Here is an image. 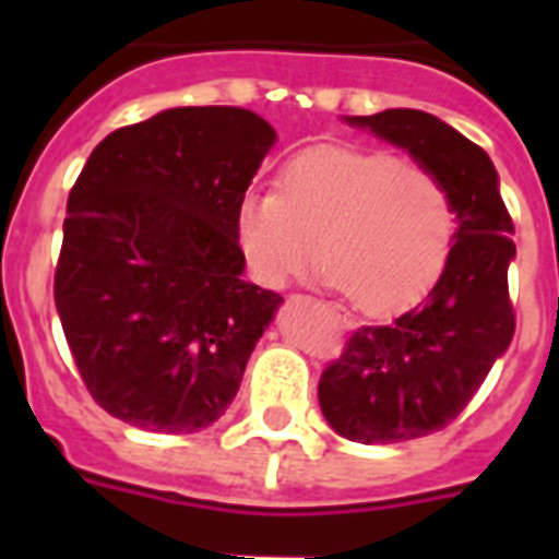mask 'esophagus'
<instances>
[{
  "label": "esophagus",
  "mask_w": 559,
  "mask_h": 559,
  "mask_svg": "<svg viewBox=\"0 0 559 559\" xmlns=\"http://www.w3.org/2000/svg\"><path fill=\"white\" fill-rule=\"evenodd\" d=\"M342 328H350V322H342Z\"/></svg>",
  "instance_id": "obj_1"
}]
</instances>
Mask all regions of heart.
Here are the masks:
<instances>
[{
	"label": "heart",
	"mask_w": 559,
	"mask_h": 559,
	"mask_svg": "<svg viewBox=\"0 0 559 559\" xmlns=\"http://www.w3.org/2000/svg\"><path fill=\"white\" fill-rule=\"evenodd\" d=\"M235 240L263 287L301 278L319 258L350 307L389 316L441 278L455 240V202L420 162L313 147L278 170L275 193L240 197Z\"/></svg>",
	"instance_id": "obj_1"
}]
</instances>
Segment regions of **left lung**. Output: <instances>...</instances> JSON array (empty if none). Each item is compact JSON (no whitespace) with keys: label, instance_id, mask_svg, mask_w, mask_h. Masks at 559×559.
Wrapping results in <instances>:
<instances>
[{"label":"left lung","instance_id":"1","mask_svg":"<svg viewBox=\"0 0 559 559\" xmlns=\"http://www.w3.org/2000/svg\"><path fill=\"white\" fill-rule=\"evenodd\" d=\"M385 142L406 147L450 188L459 231L424 305L391 324L350 333L319 380V406L348 441L400 443L450 426L467 408L516 331L508 266L513 219L490 156L420 109L354 116Z\"/></svg>","mask_w":559,"mask_h":559}]
</instances>
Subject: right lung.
Segmentation results:
<instances>
[{
  "instance_id": "add662e5",
  "label": "right lung",
  "mask_w": 559,
  "mask_h": 559,
  "mask_svg": "<svg viewBox=\"0 0 559 559\" xmlns=\"http://www.w3.org/2000/svg\"><path fill=\"white\" fill-rule=\"evenodd\" d=\"M275 142L240 107L121 127L69 191L55 305L83 385L151 432H197L240 389L278 293L243 281L235 211Z\"/></svg>"
}]
</instances>
